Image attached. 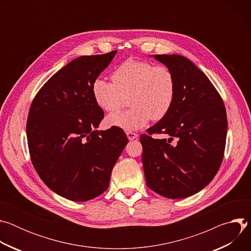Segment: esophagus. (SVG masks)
<instances>
[{
	"instance_id": "1",
	"label": "esophagus",
	"mask_w": 251,
	"mask_h": 251,
	"mask_svg": "<svg viewBox=\"0 0 251 251\" xmlns=\"http://www.w3.org/2000/svg\"><path fill=\"white\" fill-rule=\"evenodd\" d=\"M126 135H127V137H128V139L129 140H134V139H136L137 137H138V134H136V133H134V132H126Z\"/></svg>"
}]
</instances>
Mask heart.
Returning a JSON list of instances; mask_svg holds the SVG:
<instances>
[{
    "label": "heart",
    "mask_w": 251,
    "mask_h": 251,
    "mask_svg": "<svg viewBox=\"0 0 251 251\" xmlns=\"http://www.w3.org/2000/svg\"><path fill=\"white\" fill-rule=\"evenodd\" d=\"M113 82L97 77L92 83L96 104L107 112L118 110L129 96V109L109 115L108 125L135 131L145 127L151 118L167 115L175 98V78L165 65H154L147 60L128 59L112 74Z\"/></svg>",
    "instance_id": "heart-1"
}]
</instances>
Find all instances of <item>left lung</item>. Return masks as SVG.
<instances>
[{
	"label": "left lung",
	"mask_w": 251,
	"mask_h": 251,
	"mask_svg": "<svg viewBox=\"0 0 251 251\" xmlns=\"http://www.w3.org/2000/svg\"><path fill=\"white\" fill-rule=\"evenodd\" d=\"M152 56L172 71L176 91L167 115L147 130L149 135L140 137L146 184L165 198L184 199L206 187L222 165L227 133L226 107L190 59L178 54ZM155 132L170 138L154 139L150 135Z\"/></svg>",
	"instance_id": "obj_1"
}]
</instances>
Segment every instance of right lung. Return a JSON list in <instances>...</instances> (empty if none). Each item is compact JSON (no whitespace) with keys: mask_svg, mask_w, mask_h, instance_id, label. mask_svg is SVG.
<instances>
[{"mask_svg":"<svg viewBox=\"0 0 251 251\" xmlns=\"http://www.w3.org/2000/svg\"><path fill=\"white\" fill-rule=\"evenodd\" d=\"M116 52L70 61L30 105L26 137L32 165L52 192L70 201H86L108 189L113 167L128 143L120 128L97 130L104 113L92 94L94 79Z\"/></svg>","mask_w":251,"mask_h":251,"instance_id":"right-lung-1","label":"right lung"}]
</instances>
